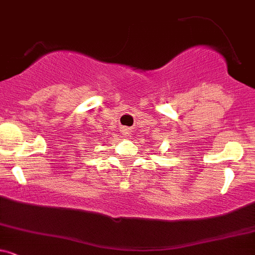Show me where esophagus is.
<instances>
[{
  "instance_id": "1",
  "label": "esophagus",
  "mask_w": 255,
  "mask_h": 255,
  "mask_svg": "<svg viewBox=\"0 0 255 255\" xmlns=\"http://www.w3.org/2000/svg\"><path fill=\"white\" fill-rule=\"evenodd\" d=\"M121 131H122V133L125 134L127 137H131V133H132V128H128V127H123Z\"/></svg>"
}]
</instances>
